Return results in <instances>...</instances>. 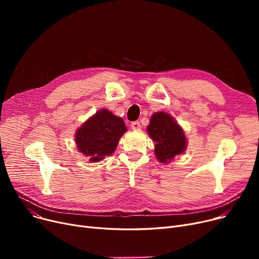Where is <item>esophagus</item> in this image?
<instances>
[{
    "mask_svg": "<svg viewBox=\"0 0 259 259\" xmlns=\"http://www.w3.org/2000/svg\"><path fill=\"white\" fill-rule=\"evenodd\" d=\"M131 129L133 130H139L141 129V122L139 120H135L131 122Z\"/></svg>",
    "mask_w": 259,
    "mask_h": 259,
    "instance_id": "esophagus-1",
    "label": "esophagus"
}]
</instances>
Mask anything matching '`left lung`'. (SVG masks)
I'll return each instance as SVG.
<instances>
[{"instance_id": "obj_1", "label": "left lung", "mask_w": 259, "mask_h": 259, "mask_svg": "<svg viewBox=\"0 0 259 259\" xmlns=\"http://www.w3.org/2000/svg\"><path fill=\"white\" fill-rule=\"evenodd\" d=\"M149 137L155 142L154 153L158 161L168 164L176 155L185 152L187 139L178 121L166 112H156L147 127Z\"/></svg>"}]
</instances>
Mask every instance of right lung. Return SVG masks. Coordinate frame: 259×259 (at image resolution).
<instances>
[{"instance_id": "right-lung-1", "label": "right lung", "mask_w": 259, "mask_h": 259, "mask_svg": "<svg viewBox=\"0 0 259 259\" xmlns=\"http://www.w3.org/2000/svg\"><path fill=\"white\" fill-rule=\"evenodd\" d=\"M127 127L122 118L102 109L87 119L75 132L77 150L89 161L97 162L111 155Z\"/></svg>"}]
</instances>
